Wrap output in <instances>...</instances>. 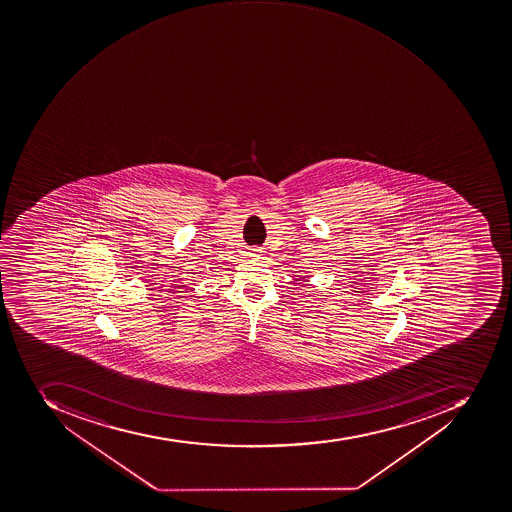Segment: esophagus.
I'll list each match as a JSON object with an SVG mask.
<instances>
[{
    "instance_id": "1",
    "label": "esophagus",
    "mask_w": 512,
    "mask_h": 512,
    "mask_svg": "<svg viewBox=\"0 0 512 512\" xmlns=\"http://www.w3.org/2000/svg\"><path fill=\"white\" fill-rule=\"evenodd\" d=\"M249 254L250 257L260 258V255H262V250L257 249V247H255V249H250Z\"/></svg>"
}]
</instances>
